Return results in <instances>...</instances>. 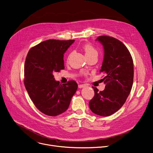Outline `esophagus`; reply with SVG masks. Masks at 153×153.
Instances as JSON below:
<instances>
[{"label": "esophagus", "instance_id": "obj_1", "mask_svg": "<svg viewBox=\"0 0 153 153\" xmlns=\"http://www.w3.org/2000/svg\"><path fill=\"white\" fill-rule=\"evenodd\" d=\"M78 87H79V88H83V87H85V85H84V84H80V85H78Z\"/></svg>", "mask_w": 153, "mask_h": 153}]
</instances>
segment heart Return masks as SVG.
I'll return each mask as SVG.
<instances>
[{
	"mask_svg": "<svg viewBox=\"0 0 153 153\" xmlns=\"http://www.w3.org/2000/svg\"><path fill=\"white\" fill-rule=\"evenodd\" d=\"M82 49L84 50L86 57H90L93 55H98V52L97 50L94 48V47L91 45L90 43H85L82 46Z\"/></svg>",
	"mask_w": 153,
	"mask_h": 153,
	"instance_id": "b5f03b06",
	"label": "heart"
}]
</instances>
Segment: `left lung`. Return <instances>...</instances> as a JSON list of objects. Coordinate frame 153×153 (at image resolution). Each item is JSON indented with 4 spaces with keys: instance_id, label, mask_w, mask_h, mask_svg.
<instances>
[{
    "instance_id": "obj_1",
    "label": "left lung",
    "mask_w": 153,
    "mask_h": 153,
    "mask_svg": "<svg viewBox=\"0 0 153 153\" xmlns=\"http://www.w3.org/2000/svg\"><path fill=\"white\" fill-rule=\"evenodd\" d=\"M104 49V58L100 73L105 84L103 91L92 88L93 98L89 102L92 112L108 117L115 113L126 102L133 84L134 63L131 55L121 41L112 36L101 35L97 38Z\"/></svg>"
}]
</instances>
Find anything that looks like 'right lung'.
<instances>
[{"label":"right lung","mask_w":153,"mask_h":153,"mask_svg":"<svg viewBox=\"0 0 153 153\" xmlns=\"http://www.w3.org/2000/svg\"><path fill=\"white\" fill-rule=\"evenodd\" d=\"M74 41L48 39L32 47L27 55L25 87L35 107L46 115L55 117L65 112L77 89L76 81L62 85L53 75L65 69L63 54Z\"/></svg>","instance_id":"add662e5"}]
</instances>
